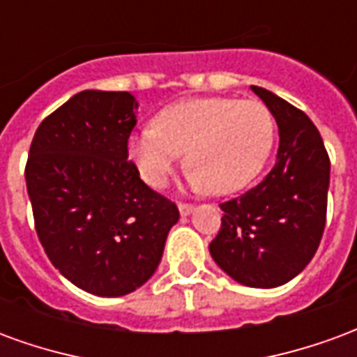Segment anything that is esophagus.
I'll list each match as a JSON object with an SVG mask.
<instances>
[{
    "instance_id": "34e87169",
    "label": "esophagus",
    "mask_w": 357,
    "mask_h": 357,
    "mask_svg": "<svg viewBox=\"0 0 357 357\" xmlns=\"http://www.w3.org/2000/svg\"><path fill=\"white\" fill-rule=\"evenodd\" d=\"M193 204H189V202H179V212H181V216H187V214H191L193 212Z\"/></svg>"
}]
</instances>
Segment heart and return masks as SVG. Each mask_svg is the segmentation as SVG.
<instances>
[{"label":"heart","instance_id":"1","mask_svg":"<svg viewBox=\"0 0 357 357\" xmlns=\"http://www.w3.org/2000/svg\"><path fill=\"white\" fill-rule=\"evenodd\" d=\"M273 143L275 118L262 101L201 97L164 107L130 137L128 155L149 185L164 187L185 151L189 181L227 195L262 172Z\"/></svg>","mask_w":357,"mask_h":357}]
</instances>
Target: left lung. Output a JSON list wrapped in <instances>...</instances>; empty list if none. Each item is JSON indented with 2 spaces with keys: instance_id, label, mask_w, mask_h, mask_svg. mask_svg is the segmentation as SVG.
Here are the masks:
<instances>
[{
  "instance_id": "left-lung-1",
  "label": "left lung",
  "mask_w": 357,
  "mask_h": 357,
  "mask_svg": "<svg viewBox=\"0 0 357 357\" xmlns=\"http://www.w3.org/2000/svg\"><path fill=\"white\" fill-rule=\"evenodd\" d=\"M279 126L275 166L247 193L220 204L214 262L235 281L271 289L306 268L327 220L331 160L314 122L268 89L252 86Z\"/></svg>"
}]
</instances>
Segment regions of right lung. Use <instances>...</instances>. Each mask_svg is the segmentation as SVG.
Here are the masks:
<instances>
[{"mask_svg":"<svg viewBox=\"0 0 357 357\" xmlns=\"http://www.w3.org/2000/svg\"><path fill=\"white\" fill-rule=\"evenodd\" d=\"M128 91L86 89L43 118L28 153L26 189L51 264L84 291L122 296L155 273L176 202L128 160L137 124Z\"/></svg>","mask_w":357,"mask_h":357,"instance_id":"right-lung-1","label":"right lung"}]
</instances>
